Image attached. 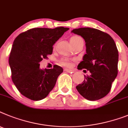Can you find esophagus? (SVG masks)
I'll list each match as a JSON object with an SVG mask.
<instances>
[{
    "label": "esophagus",
    "mask_w": 128,
    "mask_h": 128,
    "mask_svg": "<svg viewBox=\"0 0 128 128\" xmlns=\"http://www.w3.org/2000/svg\"><path fill=\"white\" fill-rule=\"evenodd\" d=\"M65 71L67 72H68V73L74 72V70H70V69H68V68H65Z\"/></svg>",
    "instance_id": "esophagus-1"
}]
</instances>
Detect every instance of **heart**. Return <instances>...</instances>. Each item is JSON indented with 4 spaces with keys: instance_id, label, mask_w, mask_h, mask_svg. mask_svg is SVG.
Wrapping results in <instances>:
<instances>
[{
    "instance_id": "1",
    "label": "heart",
    "mask_w": 128,
    "mask_h": 128,
    "mask_svg": "<svg viewBox=\"0 0 128 128\" xmlns=\"http://www.w3.org/2000/svg\"><path fill=\"white\" fill-rule=\"evenodd\" d=\"M82 39V38L80 37V36H72L71 38H70V44H72L74 42H75L76 41H77L78 40H79V39ZM60 64L63 66H68L70 65V63L69 60H68L67 59H62V60H60Z\"/></svg>"
}]
</instances>
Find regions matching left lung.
<instances>
[{
  "label": "left lung",
  "mask_w": 128,
  "mask_h": 128,
  "mask_svg": "<svg viewBox=\"0 0 128 128\" xmlns=\"http://www.w3.org/2000/svg\"><path fill=\"white\" fill-rule=\"evenodd\" d=\"M72 32L81 36L86 41V54L78 68H85L90 72V76H84L85 80L76 86V89L88 100L101 99L110 92L118 74L116 44L108 34L95 28H80Z\"/></svg>",
  "instance_id": "left-lung-1"
}]
</instances>
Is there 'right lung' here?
I'll use <instances>...</instances> for the list:
<instances>
[{
  "mask_svg": "<svg viewBox=\"0 0 128 128\" xmlns=\"http://www.w3.org/2000/svg\"><path fill=\"white\" fill-rule=\"evenodd\" d=\"M69 28H34L14 40L9 57L12 79L17 89L32 100H41L53 89L63 68L41 69L39 62L52 54L53 45Z\"/></svg>",
  "mask_w": 128,
  "mask_h": 128,
  "instance_id": "add662e5",
  "label": "right lung"
}]
</instances>
